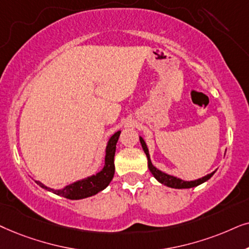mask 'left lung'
Here are the masks:
<instances>
[{
  "instance_id": "1",
  "label": "left lung",
  "mask_w": 249,
  "mask_h": 249,
  "mask_svg": "<svg viewBox=\"0 0 249 249\" xmlns=\"http://www.w3.org/2000/svg\"><path fill=\"white\" fill-rule=\"evenodd\" d=\"M140 142H141L142 149H143L144 154H145V156H147V158H148L149 171L151 172V174L154 175L156 180H157L158 182H160L161 184L167 185V187L175 188V189L194 188V187H197V185H199L201 183H204V182H206L207 180H210V178L213 177V174L215 173V171H214L213 173L207 174L206 177L200 178H198V180H195V181H183V180H181V178L173 177V175H168L166 173H164V172L159 171L158 168H156L154 165H152L151 160H150V156H149V150H148V148H147V144H145L144 140L141 137H140Z\"/></svg>"
}]
</instances>
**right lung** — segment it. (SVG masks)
Returning <instances> with one entry per match:
<instances>
[{
  "mask_svg": "<svg viewBox=\"0 0 249 249\" xmlns=\"http://www.w3.org/2000/svg\"><path fill=\"white\" fill-rule=\"evenodd\" d=\"M119 134L121 131L116 132L112 137L109 139L107 147H106V157H105V166L102 167L100 172H98L95 175H91V177L83 178V180L76 181L74 183L66 185L64 189H59V190H54V189L49 188L41 183L39 181H35L39 187H42L45 190L51 191L53 194L58 195V196L65 197L67 199L77 200L83 199V198H88L91 196H94L98 192L104 190L107 188L109 183H110L112 178L115 174V164H114V157L116 151V143H117Z\"/></svg>",
  "mask_w": 249,
  "mask_h": 249,
  "instance_id": "1",
  "label": "right lung"
}]
</instances>
